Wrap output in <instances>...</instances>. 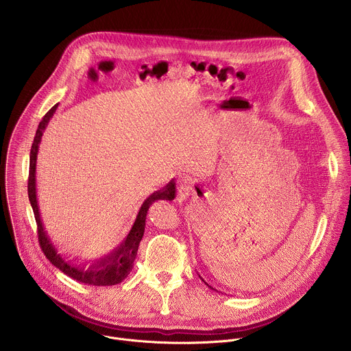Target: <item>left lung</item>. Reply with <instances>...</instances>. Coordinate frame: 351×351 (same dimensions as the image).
Returning a JSON list of instances; mask_svg holds the SVG:
<instances>
[{
	"label": "left lung",
	"instance_id": "8db88e82",
	"mask_svg": "<svg viewBox=\"0 0 351 351\" xmlns=\"http://www.w3.org/2000/svg\"><path fill=\"white\" fill-rule=\"evenodd\" d=\"M204 283H206V285H208V283H207V282H204ZM208 287H211V286H210V285H208ZM211 289H214V287H211ZM214 290H215V289H214Z\"/></svg>",
	"mask_w": 351,
	"mask_h": 351
}]
</instances>
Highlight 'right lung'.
<instances>
[{
  "mask_svg": "<svg viewBox=\"0 0 351 351\" xmlns=\"http://www.w3.org/2000/svg\"><path fill=\"white\" fill-rule=\"evenodd\" d=\"M57 106H54L51 110H49L41 122L38 123L32 149H30V168H29V182H27V193H29V199L30 204L34 213V218L37 222V234H38V243L43 250V253L45 257L49 260L54 267H57L60 271L66 274L68 276L73 278L75 280H79L86 285L91 286H112L121 283L132 271L133 263L137 256V250L138 244L143 239L144 234V228H145V217L147 211L154 202L157 199H173L175 193H176V186L173 179L161 190L154 191L152 195L147 197L144 199L143 206L140 207V211L136 217V221L128 233V236L123 239V241L114 248L110 254L106 257H101L98 260L88 261L91 263L87 267V263L84 264H76L72 261H66L56 248L53 244L51 239H49L47 230L44 229V223L41 221L40 210H38V203H37V191H36V161H37V153H38V145L41 141L43 132L45 130L49 119L53 118V115L57 111ZM76 261V260H75Z\"/></svg>",
  "mask_w": 351,
  "mask_h": 351,
  "instance_id": "1",
  "label": "right lung"
}]
</instances>
